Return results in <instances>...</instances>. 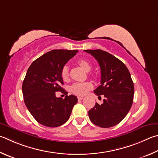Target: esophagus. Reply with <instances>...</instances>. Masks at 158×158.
<instances>
[{"label":"esophagus","instance_id":"esophagus-1","mask_svg":"<svg viewBox=\"0 0 158 158\" xmlns=\"http://www.w3.org/2000/svg\"><path fill=\"white\" fill-rule=\"evenodd\" d=\"M83 99H84V97H78V100H79V101H81V100H82Z\"/></svg>","mask_w":158,"mask_h":158}]
</instances>
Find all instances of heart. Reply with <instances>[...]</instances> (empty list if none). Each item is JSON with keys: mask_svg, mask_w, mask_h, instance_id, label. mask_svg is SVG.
Returning a JSON list of instances; mask_svg holds the SVG:
<instances>
[{"mask_svg": "<svg viewBox=\"0 0 158 158\" xmlns=\"http://www.w3.org/2000/svg\"><path fill=\"white\" fill-rule=\"evenodd\" d=\"M79 64L84 68L85 70L90 71L91 68V65L90 63L85 59H79L78 61ZM61 76L64 80H67L69 76V68L67 65H64L62 68L61 72ZM93 87V85L91 82H77L74 84L71 87V90L74 94L77 95H84L87 93V92L90 90Z\"/></svg>", "mask_w": 158, "mask_h": 158, "instance_id": "1", "label": "heart"}]
</instances>
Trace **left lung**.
<instances>
[{"label": "left lung", "mask_w": 158, "mask_h": 158, "mask_svg": "<svg viewBox=\"0 0 158 158\" xmlns=\"http://www.w3.org/2000/svg\"><path fill=\"white\" fill-rule=\"evenodd\" d=\"M99 63L101 69V85L94 90L97 96L104 94L102 104L96 103L88 111L94 124L110 128L118 124L127 116L132 106L134 85L127 67L110 53L102 50H84Z\"/></svg>", "instance_id": "8db88e82"}]
</instances>
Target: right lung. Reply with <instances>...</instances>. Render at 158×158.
<instances>
[{
  "label": "right lung",
  "mask_w": 158,
  "mask_h": 158,
  "mask_svg": "<svg viewBox=\"0 0 158 158\" xmlns=\"http://www.w3.org/2000/svg\"><path fill=\"white\" fill-rule=\"evenodd\" d=\"M78 52L77 50H53L43 54L32 62L23 82L22 91L25 105L39 124L48 127H58L66 122L73 106L77 103L76 96L64 99L56 97L55 93L64 90L61 76L62 68Z\"/></svg>",
  "instance_id": "1"
}]
</instances>
